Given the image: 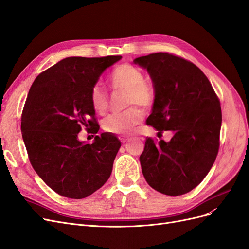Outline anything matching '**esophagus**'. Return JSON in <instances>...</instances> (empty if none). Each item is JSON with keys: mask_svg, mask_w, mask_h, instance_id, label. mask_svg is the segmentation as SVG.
Wrapping results in <instances>:
<instances>
[{"mask_svg": "<svg viewBox=\"0 0 249 249\" xmlns=\"http://www.w3.org/2000/svg\"><path fill=\"white\" fill-rule=\"evenodd\" d=\"M120 141H122L123 143H125L127 141V139L126 138H120Z\"/></svg>", "mask_w": 249, "mask_h": 249, "instance_id": "34e87169", "label": "esophagus"}]
</instances>
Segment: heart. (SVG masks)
<instances>
[{"label":"heart","instance_id":"b5f03b06","mask_svg":"<svg viewBox=\"0 0 249 249\" xmlns=\"http://www.w3.org/2000/svg\"><path fill=\"white\" fill-rule=\"evenodd\" d=\"M109 85L112 89L125 91V105H141L143 107L152 106L155 101V90L153 86L145 81L143 71L130 63H124L116 66L109 77ZM90 100L93 109L103 114L108 108V93L102 86L95 85L90 94ZM143 118L142 111L136 107H131L120 113H114L104 119V130L127 136Z\"/></svg>","mask_w":249,"mask_h":249}]
</instances>
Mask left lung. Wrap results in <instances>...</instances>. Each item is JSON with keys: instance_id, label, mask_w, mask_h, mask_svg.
Returning <instances> with one entry per match:
<instances>
[{"instance_id": "left-lung-1", "label": "left lung", "mask_w": 249, "mask_h": 249, "mask_svg": "<svg viewBox=\"0 0 249 249\" xmlns=\"http://www.w3.org/2000/svg\"><path fill=\"white\" fill-rule=\"evenodd\" d=\"M153 81L155 101L147 124L170 141L146 138L142 173L155 190L178 196L194 189L212 168L219 149L220 102L210 81L192 62L168 53L134 60Z\"/></svg>"}]
</instances>
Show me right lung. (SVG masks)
<instances>
[{
  "label": "right lung",
  "mask_w": 249,
  "mask_h": 249,
  "mask_svg": "<svg viewBox=\"0 0 249 249\" xmlns=\"http://www.w3.org/2000/svg\"><path fill=\"white\" fill-rule=\"evenodd\" d=\"M122 56L69 57L37 76L21 114V135L32 164L51 189L81 199L107 182L120 141L111 133L80 141L85 126L100 130L90 94L106 69Z\"/></svg>",
  "instance_id": "add662e5"
}]
</instances>
